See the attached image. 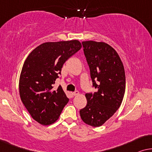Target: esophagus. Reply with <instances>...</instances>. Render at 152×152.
I'll return each instance as SVG.
<instances>
[{"mask_svg": "<svg viewBox=\"0 0 152 152\" xmlns=\"http://www.w3.org/2000/svg\"><path fill=\"white\" fill-rule=\"evenodd\" d=\"M79 94V91H75L74 92H72V95L73 96H77Z\"/></svg>", "mask_w": 152, "mask_h": 152, "instance_id": "obj_1", "label": "esophagus"}]
</instances>
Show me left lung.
I'll list each match as a JSON object with an SVG mask.
<instances>
[{
    "label": "left lung",
    "instance_id": "1",
    "mask_svg": "<svg viewBox=\"0 0 152 152\" xmlns=\"http://www.w3.org/2000/svg\"><path fill=\"white\" fill-rule=\"evenodd\" d=\"M93 86L96 92L85 94L87 104L80 110L87 125H103L118 110L125 91V73L121 58L114 48L103 42H82Z\"/></svg>",
    "mask_w": 152,
    "mask_h": 152
}]
</instances>
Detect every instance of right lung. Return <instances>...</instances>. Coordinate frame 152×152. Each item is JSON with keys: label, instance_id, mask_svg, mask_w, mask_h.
I'll return each mask as SVG.
<instances>
[{"label": "right lung", "instance_id": "right-lung-1", "mask_svg": "<svg viewBox=\"0 0 152 152\" xmlns=\"http://www.w3.org/2000/svg\"><path fill=\"white\" fill-rule=\"evenodd\" d=\"M78 40L44 42L29 54L19 79V93L31 116L42 125L58 119L69 101L61 86L53 85L66 61L80 50Z\"/></svg>", "mask_w": 152, "mask_h": 152}]
</instances>
